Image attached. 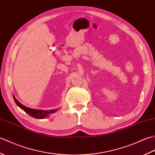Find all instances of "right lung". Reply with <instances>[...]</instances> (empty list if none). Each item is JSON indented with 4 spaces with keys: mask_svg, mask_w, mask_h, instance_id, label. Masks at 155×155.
Masks as SVG:
<instances>
[{
    "mask_svg": "<svg viewBox=\"0 0 155 155\" xmlns=\"http://www.w3.org/2000/svg\"><path fill=\"white\" fill-rule=\"evenodd\" d=\"M13 98H14L15 102L16 104L18 105V106L26 112L27 114L29 115H31V117H34L35 118H38V119H42V118H45L46 117H47L49 114H52V113H54L55 112H57L58 108H57V109H52V110H38V109H34V108H31L25 107V105L22 104L20 102H18L16 98L13 96Z\"/></svg>",
    "mask_w": 155,
    "mask_h": 155,
    "instance_id": "obj_1",
    "label": "right lung"
}]
</instances>
